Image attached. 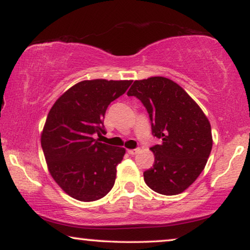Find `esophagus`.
Instances as JSON below:
<instances>
[{"label":"esophagus","mask_w":250,"mask_h":250,"mask_svg":"<svg viewBox=\"0 0 250 250\" xmlns=\"http://www.w3.org/2000/svg\"><path fill=\"white\" fill-rule=\"evenodd\" d=\"M127 152L129 153V155L133 156V155H135V153L139 152V149H128Z\"/></svg>","instance_id":"1"}]
</instances>
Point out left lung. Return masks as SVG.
Listing matches in <instances>:
<instances>
[{"label": "left lung", "instance_id": "8db88e82", "mask_svg": "<svg viewBox=\"0 0 250 250\" xmlns=\"http://www.w3.org/2000/svg\"><path fill=\"white\" fill-rule=\"evenodd\" d=\"M127 95L141 100L152 134L162 140L150 150L153 167L143 173L150 189L165 196L187 190L203 172L213 146L210 123L196 101L169 78L134 81Z\"/></svg>", "mask_w": 250, "mask_h": 250}]
</instances>
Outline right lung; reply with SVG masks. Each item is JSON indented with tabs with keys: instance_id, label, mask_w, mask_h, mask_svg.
<instances>
[{
	"instance_id": "obj_1",
	"label": "right lung",
	"mask_w": 250,
	"mask_h": 250,
	"mask_svg": "<svg viewBox=\"0 0 250 250\" xmlns=\"http://www.w3.org/2000/svg\"><path fill=\"white\" fill-rule=\"evenodd\" d=\"M132 81H82L58 98L47 115L41 145L47 169L67 194L81 201L101 199L112 189L116 166L126 150L95 140L104 133V117L111 101Z\"/></svg>"
}]
</instances>
